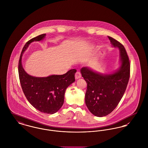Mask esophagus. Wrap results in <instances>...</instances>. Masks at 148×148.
Here are the masks:
<instances>
[{
  "mask_svg": "<svg viewBox=\"0 0 148 148\" xmlns=\"http://www.w3.org/2000/svg\"><path fill=\"white\" fill-rule=\"evenodd\" d=\"M82 77V75H81V74H80V72H79V71H77L76 73H75V79H80V77Z\"/></svg>",
  "mask_w": 148,
  "mask_h": 148,
  "instance_id": "1",
  "label": "esophagus"
}]
</instances>
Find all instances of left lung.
<instances>
[{"instance_id": "8db88e82", "label": "left lung", "mask_w": 148, "mask_h": 148, "mask_svg": "<svg viewBox=\"0 0 148 148\" xmlns=\"http://www.w3.org/2000/svg\"><path fill=\"white\" fill-rule=\"evenodd\" d=\"M112 47L119 50V68L112 73H101L85 66L80 69L87 83L85 104L95 116L103 117L112 112L118 105L130 77V62L124 46L108 36Z\"/></svg>"}]
</instances>
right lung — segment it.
<instances>
[{"mask_svg": "<svg viewBox=\"0 0 148 148\" xmlns=\"http://www.w3.org/2000/svg\"><path fill=\"white\" fill-rule=\"evenodd\" d=\"M46 34L30 39L24 46L20 56L18 72L21 88L30 104L40 112L53 114L63 105L66 88L75 82V69H71L63 75H51L36 77L28 74L22 65V56L30 43L42 40Z\"/></svg>", "mask_w": 148, "mask_h": 148, "instance_id": "add662e5", "label": "right lung"}]
</instances>
